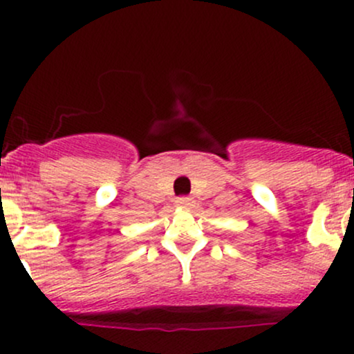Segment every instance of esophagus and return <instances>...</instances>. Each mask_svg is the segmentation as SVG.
<instances>
[{"mask_svg": "<svg viewBox=\"0 0 354 354\" xmlns=\"http://www.w3.org/2000/svg\"><path fill=\"white\" fill-rule=\"evenodd\" d=\"M192 203H194V200L190 197H178L174 200V205L176 207H181V209H187V207H190Z\"/></svg>", "mask_w": 354, "mask_h": 354, "instance_id": "34e87169", "label": "esophagus"}]
</instances>
